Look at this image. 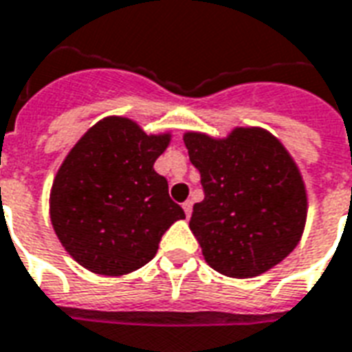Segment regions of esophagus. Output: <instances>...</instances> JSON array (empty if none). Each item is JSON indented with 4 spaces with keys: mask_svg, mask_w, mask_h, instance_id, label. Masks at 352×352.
<instances>
[{
    "mask_svg": "<svg viewBox=\"0 0 352 352\" xmlns=\"http://www.w3.org/2000/svg\"><path fill=\"white\" fill-rule=\"evenodd\" d=\"M183 209H184V214H186V218H190V214H192V201H190V199H186V201L183 203Z\"/></svg>",
    "mask_w": 352,
    "mask_h": 352,
    "instance_id": "esophagus-1",
    "label": "esophagus"
}]
</instances>
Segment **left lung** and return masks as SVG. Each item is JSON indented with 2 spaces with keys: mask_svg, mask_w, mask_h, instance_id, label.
Returning a JSON list of instances; mask_svg holds the SVG:
<instances>
[{
  "mask_svg": "<svg viewBox=\"0 0 352 352\" xmlns=\"http://www.w3.org/2000/svg\"><path fill=\"white\" fill-rule=\"evenodd\" d=\"M184 145L205 194L190 218L205 261L231 278L283 261L300 241L308 199L282 143L263 129H235L226 140L186 132Z\"/></svg>",
  "mask_w": 352,
  "mask_h": 352,
  "instance_id": "1",
  "label": "left lung"
}]
</instances>
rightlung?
Here are the masks:
<instances>
[{
  "label": "right lung",
  "instance_id": "add662e5",
  "mask_svg": "<svg viewBox=\"0 0 352 352\" xmlns=\"http://www.w3.org/2000/svg\"><path fill=\"white\" fill-rule=\"evenodd\" d=\"M169 134L147 136L134 121L106 117L72 147L57 171L50 218L57 239L82 267L102 276L142 269L184 210L155 162Z\"/></svg>",
  "mask_w": 352,
  "mask_h": 352
}]
</instances>
